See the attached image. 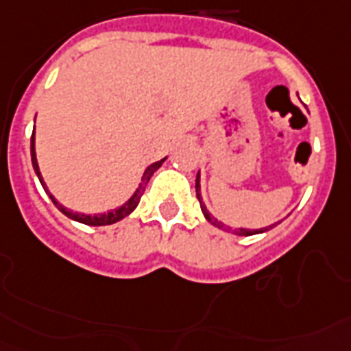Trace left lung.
Here are the masks:
<instances>
[{"label": "left lung", "mask_w": 351, "mask_h": 351, "mask_svg": "<svg viewBox=\"0 0 351 351\" xmlns=\"http://www.w3.org/2000/svg\"><path fill=\"white\" fill-rule=\"evenodd\" d=\"M195 192H197V199H199V202H201V210H202V213H204V217H206V221L211 222V224H213V226H217L219 230L231 231V233H233V234H240V237H249V234L265 233V231L273 230L274 226H276V224H271V226H267V228H260V230H244V228L233 230V228H230V226H226V224H222L221 221H217L215 217L211 215L210 211L206 210V206H204V202H202V197H201V178H199V173H197V179H195Z\"/></svg>", "instance_id": "1"}]
</instances>
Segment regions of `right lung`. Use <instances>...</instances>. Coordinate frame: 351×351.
<instances>
[{"mask_svg":"<svg viewBox=\"0 0 351 351\" xmlns=\"http://www.w3.org/2000/svg\"><path fill=\"white\" fill-rule=\"evenodd\" d=\"M30 154H32V165H34V170H36L37 178H39L40 184H43V188L46 190V193L50 195V199L53 201V204L57 208H59L62 213H64L66 217H69V219H73V221L77 222H82V224H88V226H109V224H114V222L121 221V219H125L127 215H130L132 211L136 210V206H138V202H140L141 195L145 193V188H147V184H149L150 178H152V173L156 172V170L163 165L165 159H161V161H156V163H152L150 167H147V170H145L143 178H141V182L140 186L136 188V192L132 193V197H130L129 201L123 202L120 208H117V210H111L107 211V213H97V215H86V213H77V211H71L68 210V208H64L62 204H60L57 199H55L53 195H51L50 192H48V188H46L45 181H43V176H40V170H39V165H37V158H36V132H32V140H30Z\"/></svg>","mask_w":351,"mask_h":351,"instance_id":"obj_1","label":"right lung"}]
</instances>
